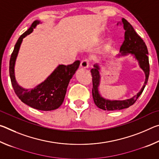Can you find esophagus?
Instances as JSON below:
<instances>
[{
  "label": "esophagus",
  "mask_w": 159,
  "mask_h": 159,
  "mask_svg": "<svg viewBox=\"0 0 159 159\" xmlns=\"http://www.w3.org/2000/svg\"><path fill=\"white\" fill-rule=\"evenodd\" d=\"M80 66L84 69L88 68V66H89V61H88V60H83L81 61V63H80Z\"/></svg>",
  "instance_id": "obj_1"
}]
</instances>
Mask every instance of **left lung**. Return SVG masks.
Listing matches in <instances>:
<instances>
[{"label": "left lung", "instance_id": "left-lung-1", "mask_svg": "<svg viewBox=\"0 0 159 159\" xmlns=\"http://www.w3.org/2000/svg\"><path fill=\"white\" fill-rule=\"evenodd\" d=\"M125 30L124 41L120 48V53L116 56V58L130 55L138 61L139 67L143 71L145 80L141 90L132 98L125 99H109L101 95L99 87L101 82V64L96 63L91 69L93 76V97L94 102L98 108L107 111H115L128 108L134 103L143 92L149 76V64L148 57V50L141 37L136 33L134 28L124 18L120 21Z\"/></svg>", "mask_w": 159, "mask_h": 159}]
</instances>
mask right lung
I'll return each mask as SVG.
<instances>
[{
  "label": "right lung",
  "mask_w": 159,
  "mask_h": 159,
  "mask_svg": "<svg viewBox=\"0 0 159 159\" xmlns=\"http://www.w3.org/2000/svg\"><path fill=\"white\" fill-rule=\"evenodd\" d=\"M41 21L36 20L27 31L19 38L10 60L9 72L12 85L20 100L28 106L41 111H51L60 107L63 103L70 80L79 69L80 61L70 65L59 64L44 81L31 89L24 88L19 85L15 78V66L23 39L32 33Z\"/></svg>",
  "instance_id": "1"
}]
</instances>
